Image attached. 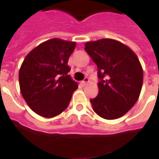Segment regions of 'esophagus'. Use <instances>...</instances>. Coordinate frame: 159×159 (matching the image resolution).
<instances>
[{
    "label": "esophagus",
    "mask_w": 159,
    "mask_h": 159,
    "mask_svg": "<svg viewBox=\"0 0 159 159\" xmlns=\"http://www.w3.org/2000/svg\"><path fill=\"white\" fill-rule=\"evenodd\" d=\"M89 78H88V77H85V78L84 79V80L82 81V82H81V84H83V85H86L87 84H88V82H89Z\"/></svg>",
    "instance_id": "esophagus-1"
}]
</instances>
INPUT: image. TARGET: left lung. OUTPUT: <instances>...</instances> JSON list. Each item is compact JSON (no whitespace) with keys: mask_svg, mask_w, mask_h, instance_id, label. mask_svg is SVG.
<instances>
[{"mask_svg":"<svg viewBox=\"0 0 159 159\" xmlns=\"http://www.w3.org/2000/svg\"><path fill=\"white\" fill-rule=\"evenodd\" d=\"M84 50L97 65L99 93L90 99L94 111L114 120L135 105L143 86V71L134 52L114 39L88 42Z\"/></svg>","mask_w":159,"mask_h":159,"instance_id":"8db88e82","label":"left lung"}]
</instances>
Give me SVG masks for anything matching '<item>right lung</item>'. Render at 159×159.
Here are the masks:
<instances>
[{
    "label": "right lung",
    "mask_w": 159,
    "mask_h": 159,
    "mask_svg": "<svg viewBox=\"0 0 159 159\" xmlns=\"http://www.w3.org/2000/svg\"><path fill=\"white\" fill-rule=\"evenodd\" d=\"M75 48V42L52 39L39 44L23 60L19 71L21 93L39 116L53 117L69 107L78 88L68 65Z\"/></svg>",
    "instance_id": "obj_1"
}]
</instances>
